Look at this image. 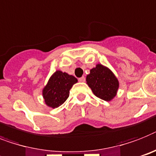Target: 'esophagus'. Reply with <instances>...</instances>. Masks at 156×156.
I'll return each mask as SVG.
<instances>
[{
    "label": "esophagus",
    "mask_w": 156,
    "mask_h": 156,
    "mask_svg": "<svg viewBox=\"0 0 156 156\" xmlns=\"http://www.w3.org/2000/svg\"><path fill=\"white\" fill-rule=\"evenodd\" d=\"M78 80H79L80 82H85V77L84 76L80 77V78H79V79H78Z\"/></svg>",
    "instance_id": "34e87169"
}]
</instances>
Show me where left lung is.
I'll return each instance as SVG.
<instances>
[{"label":"left lung","instance_id":"left-lung-1","mask_svg":"<svg viewBox=\"0 0 156 156\" xmlns=\"http://www.w3.org/2000/svg\"><path fill=\"white\" fill-rule=\"evenodd\" d=\"M94 95L105 101H110L116 95L119 81L112 72L102 64H97L86 78Z\"/></svg>","mask_w":156,"mask_h":156}]
</instances>
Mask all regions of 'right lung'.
I'll use <instances>...</instances> for the list:
<instances>
[{
  "label": "right lung",
  "instance_id": "right-lung-1",
  "mask_svg": "<svg viewBox=\"0 0 156 156\" xmlns=\"http://www.w3.org/2000/svg\"><path fill=\"white\" fill-rule=\"evenodd\" d=\"M76 82L77 79L75 76L56 71L43 90V96L46 104L55 108L64 104L69 98V91Z\"/></svg>",
  "mask_w": 156,
  "mask_h": 156
}]
</instances>
